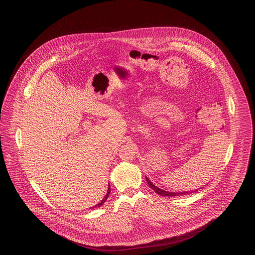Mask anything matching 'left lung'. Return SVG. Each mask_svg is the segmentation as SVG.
Here are the masks:
<instances>
[{"mask_svg": "<svg viewBox=\"0 0 255 255\" xmlns=\"http://www.w3.org/2000/svg\"><path fill=\"white\" fill-rule=\"evenodd\" d=\"M146 181L148 186L157 194V195H160V196H163V197H176V196H183V195H187L189 193H192V192H195V191H192V192H184V193H171V192H166V191H163L157 187H155L151 181L146 177ZM197 191V190H196Z\"/></svg>", "mask_w": 255, "mask_h": 255, "instance_id": "1", "label": "left lung"}]
</instances>
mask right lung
<instances>
[{"label":"right lung","mask_w":255,"mask_h":255,"mask_svg":"<svg viewBox=\"0 0 255 255\" xmlns=\"http://www.w3.org/2000/svg\"><path fill=\"white\" fill-rule=\"evenodd\" d=\"M110 192H111V188H110V185H109V188H108V193H107V195H106V196H105V198H104V199L101 201V203H99L97 206H95V208H96V207H100V206H102V205H103V204L106 202V200L108 199V197H109V194H110Z\"/></svg>","instance_id":"add662e5"}]
</instances>
